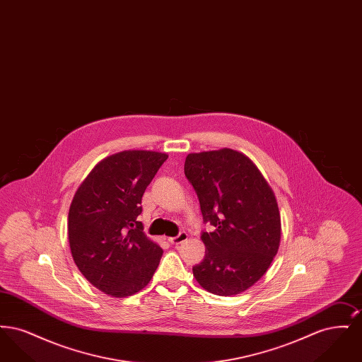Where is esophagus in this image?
Masks as SVG:
<instances>
[{
  "instance_id": "esophagus-1",
  "label": "esophagus",
  "mask_w": 362,
  "mask_h": 362,
  "mask_svg": "<svg viewBox=\"0 0 362 362\" xmlns=\"http://www.w3.org/2000/svg\"><path fill=\"white\" fill-rule=\"evenodd\" d=\"M189 239V235L186 233V232H180L177 236H175V238H168V241L171 243V244H182L183 241H186Z\"/></svg>"
}]
</instances>
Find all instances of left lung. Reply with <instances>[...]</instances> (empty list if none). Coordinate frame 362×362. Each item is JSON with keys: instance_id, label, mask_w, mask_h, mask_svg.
<instances>
[{"instance_id": "left-lung-1", "label": "left lung", "mask_w": 362, "mask_h": 362, "mask_svg": "<svg viewBox=\"0 0 362 362\" xmlns=\"http://www.w3.org/2000/svg\"><path fill=\"white\" fill-rule=\"evenodd\" d=\"M185 175L195 189L204 221L205 258L192 274L207 292L235 296L267 272L281 240V217L258 167L233 149L189 153Z\"/></svg>"}]
</instances>
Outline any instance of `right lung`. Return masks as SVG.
I'll use <instances>...</instances> for the list:
<instances>
[{"instance_id":"add662e5","label":"right lung","mask_w":362,"mask_h":362,"mask_svg":"<svg viewBox=\"0 0 362 362\" xmlns=\"http://www.w3.org/2000/svg\"><path fill=\"white\" fill-rule=\"evenodd\" d=\"M168 155L123 151L102 160L71 201L70 251L81 274L99 291L127 297L144 289L163 250L142 232L141 199Z\"/></svg>"}]
</instances>
